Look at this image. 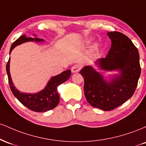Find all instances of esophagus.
Returning a JSON list of instances; mask_svg holds the SVG:
<instances>
[{
	"mask_svg": "<svg viewBox=\"0 0 146 146\" xmlns=\"http://www.w3.org/2000/svg\"><path fill=\"white\" fill-rule=\"evenodd\" d=\"M80 68H81V66L80 64L73 65L71 68V71L73 73H78V72L80 71Z\"/></svg>",
	"mask_w": 146,
	"mask_h": 146,
	"instance_id": "1",
	"label": "esophagus"
}]
</instances>
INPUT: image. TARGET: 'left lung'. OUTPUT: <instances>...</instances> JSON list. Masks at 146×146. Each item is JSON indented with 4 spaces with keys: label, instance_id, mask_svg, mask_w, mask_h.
<instances>
[{
    "label": "left lung",
    "instance_id": "1",
    "mask_svg": "<svg viewBox=\"0 0 146 146\" xmlns=\"http://www.w3.org/2000/svg\"><path fill=\"white\" fill-rule=\"evenodd\" d=\"M112 44L108 55L97 61L105 71L118 70L120 74L106 82L92 66L80 72L84 80V91L86 101L95 108L109 111L121 106L133 95L141 75L138 49L123 33L108 32Z\"/></svg>",
    "mask_w": 146,
    "mask_h": 146
}]
</instances>
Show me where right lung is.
Wrapping results in <instances>:
<instances>
[{"instance_id":"1","label":"right lung","mask_w":146,"mask_h":146,"mask_svg":"<svg viewBox=\"0 0 146 146\" xmlns=\"http://www.w3.org/2000/svg\"><path fill=\"white\" fill-rule=\"evenodd\" d=\"M28 41L40 42L43 41V40L37 38L35 39L32 38H27L24 35L21 36L11 45L9 54L15 46L18 44H21V43ZM9 62L10 58L7 63L6 66L9 84L13 94L19 100L21 103L23 104L29 109L33 110V111L38 112V113L48 111V110L53 109L58 106L60 102V96L57 88L59 85L66 82L69 78V77L71 75V70L65 71L60 73V75L53 77L48 82L44 89H43L38 93L28 94V93H21L19 90H18L15 88L9 73Z\"/></svg>"}]
</instances>
